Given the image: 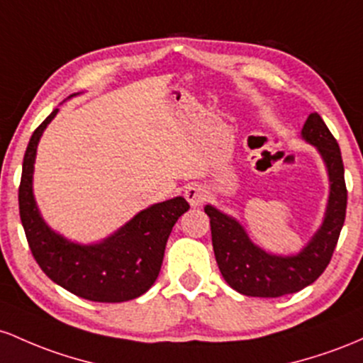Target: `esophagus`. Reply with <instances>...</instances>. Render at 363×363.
I'll return each mask as SVG.
<instances>
[{"label":"esophagus","instance_id":"esophagus-1","mask_svg":"<svg viewBox=\"0 0 363 363\" xmlns=\"http://www.w3.org/2000/svg\"><path fill=\"white\" fill-rule=\"evenodd\" d=\"M206 197H207V190L203 189L202 185H199V183H190V185L185 189V199L189 201V203L192 207L201 206V203L206 201Z\"/></svg>","mask_w":363,"mask_h":363}]
</instances>
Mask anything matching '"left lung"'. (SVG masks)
<instances>
[{
  "label": "left lung",
  "instance_id": "1",
  "mask_svg": "<svg viewBox=\"0 0 363 363\" xmlns=\"http://www.w3.org/2000/svg\"><path fill=\"white\" fill-rule=\"evenodd\" d=\"M302 138L323 157L329 178V197L323 225L302 250L291 255L266 252L252 242L233 216L207 203L213 248L223 278L233 290L247 296L276 298L303 290L323 274L340 238L346 214V185L341 150L336 138L317 113L308 115Z\"/></svg>",
  "mask_w": 363,
  "mask_h": 363
}]
</instances>
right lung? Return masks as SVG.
<instances>
[{
  "label": "right lung",
  "instance_id": "1",
  "mask_svg": "<svg viewBox=\"0 0 363 363\" xmlns=\"http://www.w3.org/2000/svg\"><path fill=\"white\" fill-rule=\"evenodd\" d=\"M56 115L58 108L35 128L23 156L18 206L32 255L48 278L80 298L104 303L137 298L157 279L166 242L189 202L173 197L152 203L96 243L84 245L60 235L40 216L32 186L39 140Z\"/></svg>",
  "mask_w": 363,
  "mask_h": 363
}]
</instances>
